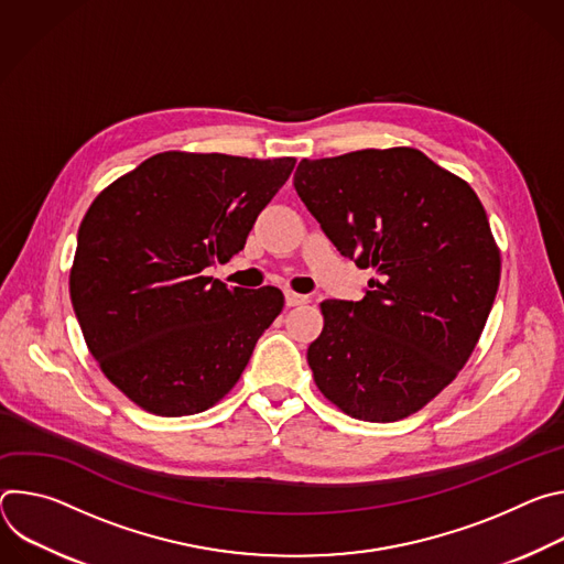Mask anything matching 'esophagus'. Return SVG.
I'll list each match as a JSON object with an SVG mask.
<instances>
[{
	"mask_svg": "<svg viewBox=\"0 0 564 564\" xmlns=\"http://www.w3.org/2000/svg\"><path fill=\"white\" fill-rule=\"evenodd\" d=\"M305 301H307V296H305V294H296V292H292V290H288V292H285V305H288V307L301 305V303H305Z\"/></svg>",
	"mask_w": 564,
	"mask_h": 564,
	"instance_id": "1",
	"label": "esophagus"
}]
</instances>
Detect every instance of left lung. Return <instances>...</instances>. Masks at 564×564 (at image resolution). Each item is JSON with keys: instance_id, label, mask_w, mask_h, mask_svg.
I'll return each instance as SVG.
<instances>
[{"instance_id": "1", "label": "left lung", "mask_w": 564, "mask_h": 564, "mask_svg": "<svg viewBox=\"0 0 564 564\" xmlns=\"http://www.w3.org/2000/svg\"><path fill=\"white\" fill-rule=\"evenodd\" d=\"M294 187L335 248L372 268L361 301L321 303L316 388L346 415L397 422L464 368L500 285V250L466 181L413 147L303 158Z\"/></svg>"}]
</instances>
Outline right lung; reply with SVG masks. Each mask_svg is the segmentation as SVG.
<instances>
[{
	"instance_id": "right-lung-1",
	"label": "right lung",
	"mask_w": 564,
	"mask_h": 564,
	"mask_svg": "<svg viewBox=\"0 0 564 564\" xmlns=\"http://www.w3.org/2000/svg\"><path fill=\"white\" fill-rule=\"evenodd\" d=\"M294 158L163 151L98 194L68 276L89 352L135 406L196 415L234 388L283 292L205 276L246 248Z\"/></svg>"
}]
</instances>
